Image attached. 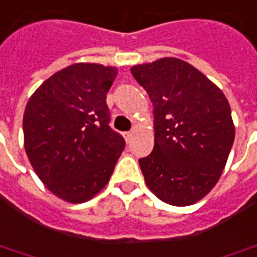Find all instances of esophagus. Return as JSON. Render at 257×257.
<instances>
[{
	"mask_svg": "<svg viewBox=\"0 0 257 257\" xmlns=\"http://www.w3.org/2000/svg\"><path fill=\"white\" fill-rule=\"evenodd\" d=\"M122 135H123V138H125V141L129 142V141H131V138H132V132H123Z\"/></svg>",
	"mask_w": 257,
	"mask_h": 257,
	"instance_id": "1",
	"label": "esophagus"
}]
</instances>
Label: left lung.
<instances>
[{
	"label": "left lung",
	"mask_w": 257,
	"mask_h": 257,
	"mask_svg": "<svg viewBox=\"0 0 257 257\" xmlns=\"http://www.w3.org/2000/svg\"><path fill=\"white\" fill-rule=\"evenodd\" d=\"M131 71L153 102L155 146L139 159L145 181L162 201L194 204L215 186L229 156L235 139L229 102L180 59L165 57Z\"/></svg>",
	"instance_id": "1"
}]
</instances>
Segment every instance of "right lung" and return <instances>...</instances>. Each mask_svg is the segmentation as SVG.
Masks as SVG:
<instances>
[{
	"mask_svg": "<svg viewBox=\"0 0 257 257\" xmlns=\"http://www.w3.org/2000/svg\"><path fill=\"white\" fill-rule=\"evenodd\" d=\"M115 77V67L77 63L49 77L26 104V155L46 187L66 201H88L105 187L125 149L106 105Z\"/></svg>",
	"mask_w": 257,
	"mask_h": 257,
	"instance_id": "obj_1",
	"label": "right lung"
}]
</instances>
